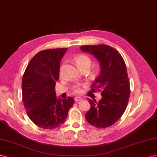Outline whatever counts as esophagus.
Listing matches in <instances>:
<instances>
[{"label":"esophagus","mask_w":157,"mask_h":157,"mask_svg":"<svg viewBox=\"0 0 157 157\" xmlns=\"http://www.w3.org/2000/svg\"><path fill=\"white\" fill-rule=\"evenodd\" d=\"M74 100L75 102H79L80 101H82V98L79 97H76L74 98Z\"/></svg>","instance_id":"1"}]
</instances>
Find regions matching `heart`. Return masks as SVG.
<instances>
[{"label":"heart","mask_w":157,"mask_h":157,"mask_svg":"<svg viewBox=\"0 0 157 157\" xmlns=\"http://www.w3.org/2000/svg\"><path fill=\"white\" fill-rule=\"evenodd\" d=\"M74 60L76 65H77L80 70L86 68H90L91 65V60L88 56L85 55H79L74 58ZM73 91L75 93H81L82 92V89L79 85H77V86H75L73 87Z\"/></svg>","instance_id":"b5f03b06"}]
</instances>
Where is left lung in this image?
<instances>
[{
    "label": "left lung",
    "instance_id": "1",
    "mask_svg": "<svg viewBox=\"0 0 157 157\" xmlns=\"http://www.w3.org/2000/svg\"><path fill=\"white\" fill-rule=\"evenodd\" d=\"M84 52L95 57L100 64V72L92 89H101V99L87 98L91 109L86 119L94 127L106 128L121 118L126 109L130 94L126 66L120 54L106 44L80 47Z\"/></svg>",
    "mask_w": 157,
    "mask_h": 157
}]
</instances>
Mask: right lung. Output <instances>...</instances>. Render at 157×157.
Here are the masks:
<instances>
[{"label":"right lung","mask_w":157,"mask_h":157,"mask_svg":"<svg viewBox=\"0 0 157 157\" xmlns=\"http://www.w3.org/2000/svg\"><path fill=\"white\" fill-rule=\"evenodd\" d=\"M68 48L47 49L35 55L27 66L21 83L22 99L27 114L39 127H59L68 116L74 99L56 97L62 58Z\"/></svg>","instance_id":"add662e5"}]
</instances>
